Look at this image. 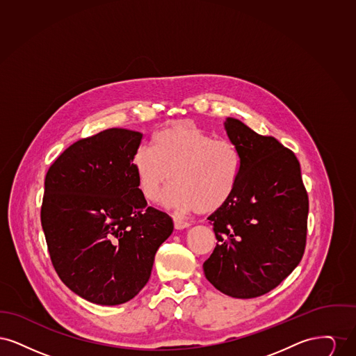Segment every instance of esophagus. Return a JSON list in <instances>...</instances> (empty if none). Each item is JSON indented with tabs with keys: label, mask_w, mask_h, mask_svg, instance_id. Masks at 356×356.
I'll return each instance as SVG.
<instances>
[{
	"label": "esophagus",
	"mask_w": 356,
	"mask_h": 356,
	"mask_svg": "<svg viewBox=\"0 0 356 356\" xmlns=\"http://www.w3.org/2000/svg\"><path fill=\"white\" fill-rule=\"evenodd\" d=\"M173 224H175V228L176 229H184V228H188L189 227V222H186V221H183L181 219H179V218H175L173 219Z\"/></svg>",
	"instance_id": "esophagus-1"
}]
</instances>
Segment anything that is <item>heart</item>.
I'll use <instances>...</instances> for the list:
<instances>
[{
    "mask_svg": "<svg viewBox=\"0 0 356 356\" xmlns=\"http://www.w3.org/2000/svg\"><path fill=\"white\" fill-rule=\"evenodd\" d=\"M138 189L157 202L173 184L164 204L179 212H215L229 202L241 175L235 144L213 138L191 122H175L153 136L152 148L140 147L132 157Z\"/></svg>",
    "mask_w": 356,
    "mask_h": 356,
    "instance_id": "b5f03b06",
    "label": "heart"
}]
</instances>
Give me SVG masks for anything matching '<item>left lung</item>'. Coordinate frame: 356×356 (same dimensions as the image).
<instances>
[{"instance_id": "8db88e82", "label": "left lung", "mask_w": 356, "mask_h": 356, "mask_svg": "<svg viewBox=\"0 0 356 356\" xmlns=\"http://www.w3.org/2000/svg\"><path fill=\"white\" fill-rule=\"evenodd\" d=\"M224 129L241 156V175L229 202L208 218L218 244L203 270L222 293L251 299L277 287L300 263L308 196L292 151L234 118Z\"/></svg>"}]
</instances>
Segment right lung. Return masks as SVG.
<instances>
[{"label":"right lung","mask_w":356,"mask_h":356,"mask_svg":"<svg viewBox=\"0 0 356 356\" xmlns=\"http://www.w3.org/2000/svg\"><path fill=\"white\" fill-rule=\"evenodd\" d=\"M143 134L111 128L79 140L45 177L41 224L53 267L85 300L122 305L143 289L170 216L141 195L132 157Z\"/></svg>","instance_id":"1"}]
</instances>
